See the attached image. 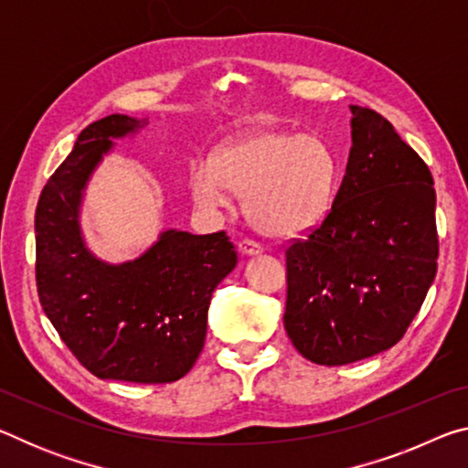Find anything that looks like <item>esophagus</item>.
I'll return each mask as SVG.
<instances>
[{
  "label": "esophagus",
  "mask_w": 468,
  "mask_h": 468,
  "mask_svg": "<svg viewBox=\"0 0 468 468\" xmlns=\"http://www.w3.org/2000/svg\"><path fill=\"white\" fill-rule=\"evenodd\" d=\"M239 251L243 253V256H258V253L264 251V248L253 239H241L239 241Z\"/></svg>",
  "instance_id": "34e87169"
}]
</instances>
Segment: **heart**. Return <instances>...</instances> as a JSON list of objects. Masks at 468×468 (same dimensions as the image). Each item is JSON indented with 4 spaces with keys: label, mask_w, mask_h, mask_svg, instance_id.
<instances>
[{
    "label": "heart",
    "mask_w": 468,
    "mask_h": 468,
    "mask_svg": "<svg viewBox=\"0 0 468 468\" xmlns=\"http://www.w3.org/2000/svg\"><path fill=\"white\" fill-rule=\"evenodd\" d=\"M336 158L318 136L256 130L225 142L215 158H197L189 189L204 210L245 196L251 225L266 235L292 237L326 217L336 189Z\"/></svg>",
    "instance_id": "heart-1"
}]
</instances>
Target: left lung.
Here are the masks:
<instances>
[{
    "mask_svg": "<svg viewBox=\"0 0 468 468\" xmlns=\"http://www.w3.org/2000/svg\"><path fill=\"white\" fill-rule=\"evenodd\" d=\"M353 146L328 215L287 256L284 330L318 366L394 346L438 271L433 177L374 109L351 105Z\"/></svg>",
    "mask_w": 468,
    "mask_h": 468,
    "instance_id": "8db88e82",
    "label": "left lung"
}]
</instances>
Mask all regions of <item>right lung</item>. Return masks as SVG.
Segmentation results:
<instances>
[{"label": "right lung", "instance_id": "add662e5", "mask_svg": "<svg viewBox=\"0 0 468 468\" xmlns=\"http://www.w3.org/2000/svg\"><path fill=\"white\" fill-rule=\"evenodd\" d=\"M144 125L109 115L84 128L37 204V291L74 357L101 379L167 384L202 353L212 291L237 264L225 231L161 233L140 258L107 264L84 245L80 202L86 181L113 140Z\"/></svg>", "mask_w": 468, "mask_h": 468}]
</instances>
